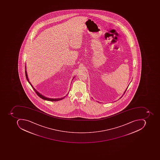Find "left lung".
<instances>
[{
	"label": "left lung",
	"instance_id": "obj_1",
	"mask_svg": "<svg viewBox=\"0 0 160 160\" xmlns=\"http://www.w3.org/2000/svg\"><path fill=\"white\" fill-rule=\"evenodd\" d=\"M128 88H127V89H126V90H125V92H124V94H123V95H124V93H125V92H126V91H127V89H128ZM122 97H121V98H122Z\"/></svg>",
	"mask_w": 160,
	"mask_h": 160
}]
</instances>
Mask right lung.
<instances>
[{
    "mask_svg": "<svg viewBox=\"0 0 160 160\" xmlns=\"http://www.w3.org/2000/svg\"><path fill=\"white\" fill-rule=\"evenodd\" d=\"M25 76H26V79H27V81H28L29 83L30 84L31 86V87H32V88H33V90H35V92H36V93H37V95H38V96L40 98H42V99H44V100H48V101H59V100H62V99H63L65 97H64L62 98H48L45 97L43 96V95H41V94H40V93H39L38 92V91H37V90L35 89L34 88H33V87H32V85H31V82H30L29 81V79L28 78V76H27V72H26V67H25Z\"/></svg>",
    "mask_w": 160,
    "mask_h": 160,
    "instance_id": "obj_1",
    "label": "right lung"
}]
</instances>
